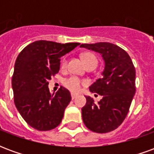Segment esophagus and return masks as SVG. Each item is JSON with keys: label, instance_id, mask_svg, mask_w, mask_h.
Wrapping results in <instances>:
<instances>
[{"label": "esophagus", "instance_id": "1", "mask_svg": "<svg viewBox=\"0 0 154 154\" xmlns=\"http://www.w3.org/2000/svg\"><path fill=\"white\" fill-rule=\"evenodd\" d=\"M71 97H72V100H74V99L77 97V95H75V94H71Z\"/></svg>", "mask_w": 154, "mask_h": 154}]
</instances>
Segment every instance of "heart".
I'll return each mask as SVG.
<instances>
[{
  "label": "heart",
  "instance_id": "1",
  "mask_svg": "<svg viewBox=\"0 0 154 154\" xmlns=\"http://www.w3.org/2000/svg\"><path fill=\"white\" fill-rule=\"evenodd\" d=\"M82 60H83L84 63H85L86 66H88V65H91V64H96V65H97V63H98L97 57L93 54H91V53H84L82 55ZM67 58H63L62 60V63H61V67L62 68H65V67H67ZM85 84H86L85 81L82 80L79 77H74V76L67 77V78L63 80L64 87H66L67 90H69L72 92H73V93L78 92L81 90L82 86H83Z\"/></svg>",
  "mask_w": 154,
  "mask_h": 154
}]
</instances>
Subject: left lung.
I'll return each mask as SVG.
<instances>
[{
  "mask_svg": "<svg viewBox=\"0 0 154 154\" xmlns=\"http://www.w3.org/2000/svg\"><path fill=\"white\" fill-rule=\"evenodd\" d=\"M80 47L99 53L105 61L102 77L89 87L102 99L95 103L86 97L87 103L82 109L83 122L93 132H110L122 124L129 112L136 91L135 68L129 54L116 44L100 42Z\"/></svg>",
  "mask_w": 154,
  "mask_h": 154,
  "instance_id": "1",
  "label": "left lung"
}]
</instances>
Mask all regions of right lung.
Returning <instances> with one entry per match:
<instances>
[{
  "instance_id": "1",
  "label": "right lung",
  "mask_w": 154,
  "mask_h": 154,
  "mask_svg": "<svg viewBox=\"0 0 154 154\" xmlns=\"http://www.w3.org/2000/svg\"><path fill=\"white\" fill-rule=\"evenodd\" d=\"M79 44L35 41L16 58L12 76L14 101L20 116L34 129L51 130L62 121L71 94L63 87L51 94L48 81L60 69V57Z\"/></svg>"
}]
</instances>
